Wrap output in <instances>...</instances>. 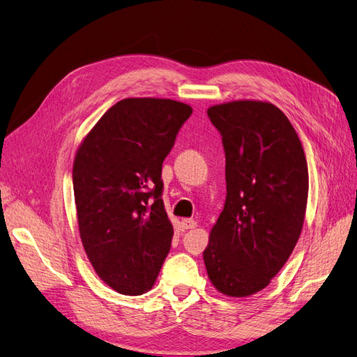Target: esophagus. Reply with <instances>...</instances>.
<instances>
[{
    "instance_id": "esophagus-1",
    "label": "esophagus",
    "mask_w": 357,
    "mask_h": 357,
    "mask_svg": "<svg viewBox=\"0 0 357 357\" xmlns=\"http://www.w3.org/2000/svg\"><path fill=\"white\" fill-rule=\"evenodd\" d=\"M180 224H181V229H183V230H192V229L197 227L195 220H183Z\"/></svg>"
}]
</instances>
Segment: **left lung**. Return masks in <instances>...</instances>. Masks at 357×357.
<instances>
[{
    "label": "left lung",
    "mask_w": 357,
    "mask_h": 357,
    "mask_svg": "<svg viewBox=\"0 0 357 357\" xmlns=\"http://www.w3.org/2000/svg\"><path fill=\"white\" fill-rule=\"evenodd\" d=\"M222 137L227 197L203 259L221 294L248 297L269 284L297 244L306 213V155L289 119L271 102L207 109Z\"/></svg>",
    "instance_id": "obj_1"
}]
</instances>
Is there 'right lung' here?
<instances>
[{
  "mask_svg": "<svg viewBox=\"0 0 357 357\" xmlns=\"http://www.w3.org/2000/svg\"><path fill=\"white\" fill-rule=\"evenodd\" d=\"M190 113L174 100H121L75 154L83 247L100 279L119 294L151 289L169 253L174 230L162 199V163Z\"/></svg>",
  "mask_w": 357,
  "mask_h": 357,
  "instance_id": "1",
  "label": "right lung"
}]
</instances>
